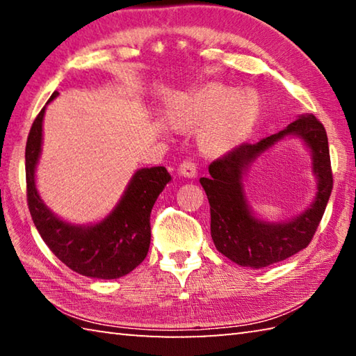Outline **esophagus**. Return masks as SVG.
Masks as SVG:
<instances>
[{
  "label": "esophagus",
  "instance_id": "34e87169",
  "mask_svg": "<svg viewBox=\"0 0 356 356\" xmlns=\"http://www.w3.org/2000/svg\"><path fill=\"white\" fill-rule=\"evenodd\" d=\"M179 172L182 174L184 177H188V179H191V177H195V176H196V172H197V166H196L195 161H191V160H184L182 163L179 165Z\"/></svg>",
  "mask_w": 356,
  "mask_h": 356
}]
</instances>
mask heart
Returning <instances> with one entry per match:
<instances>
[{
	"instance_id": "heart-1",
	"label": "heart",
	"mask_w": 356,
	"mask_h": 356,
	"mask_svg": "<svg viewBox=\"0 0 356 356\" xmlns=\"http://www.w3.org/2000/svg\"><path fill=\"white\" fill-rule=\"evenodd\" d=\"M261 102L254 92L238 94L225 84H210L193 95L177 99L168 110L170 120L196 127L214 119L201 135L209 152H225L243 141L257 122Z\"/></svg>"
}]
</instances>
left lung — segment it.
Returning <instances> with one entry per match:
<instances>
[{
  "label": "left lung",
  "mask_w": 356,
  "mask_h": 356,
  "mask_svg": "<svg viewBox=\"0 0 356 356\" xmlns=\"http://www.w3.org/2000/svg\"><path fill=\"white\" fill-rule=\"evenodd\" d=\"M286 136H298L310 147L318 193L301 216L289 222L270 223L252 215L241 182L257 156ZM209 174L200 182L210 204V234L215 248L242 267H268L306 248L322 220L333 190L327 131L316 116L303 114L278 134L256 144L245 143L222 155L210 163Z\"/></svg>",
  "instance_id": "obj_1"
}]
</instances>
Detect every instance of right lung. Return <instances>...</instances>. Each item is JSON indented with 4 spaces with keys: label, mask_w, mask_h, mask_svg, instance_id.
<instances>
[{
    "label": "right lung",
    "mask_w": 356,
    "mask_h": 356,
    "mask_svg": "<svg viewBox=\"0 0 356 356\" xmlns=\"http://www.w3.org/2000/svg\"><path fill=\"white\" fill-rule=\"evenodd\" d=\"M59 92H53L51 102ZM45 106L34 119L26 141V197L34 226L48 248L70 270L89 278L116 280L136 268L150 245V212L171 180L165 166L141 168L111 213L95 225H72L51 212L35 188Z\"/></svg>",
    "instance_id": "1"
}]
</instances>
